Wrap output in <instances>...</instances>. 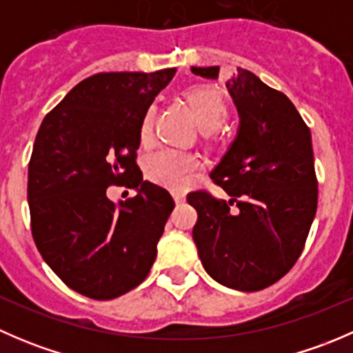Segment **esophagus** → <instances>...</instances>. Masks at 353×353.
Wrapping results in <instances>:
<instances>
[{"label":"esophagus","instance_id":"34e87169","mask_svg":"<svg viewBox=\"0 0 353 353\" xmlns=\"http://www.w3.org/2000/svg\"><path fill=\"white\" fill-rule=\"evenodd\" d=\"M172 198H174V201L177 203V205H181V203L186 201V194L181 193V191H174V193H172Z\"/></svg>","mask_w":353,"mask_h":353}]
</instances>
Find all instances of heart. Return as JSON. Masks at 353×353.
Instances as JSON below:
<instances>
[{"instance_id":"obj_1","label":"heart","mask_w":353,"mask_h":353,"mask_svg":"<svg viewBox=\"0 0 353 353\" xmlns=\"http://www.w3.org/2000/svg\"><path fill=\"white\" fill-rule=\"evenodd\" d=\"M184 101L188 102L199 128L206 133L215 131L222 126L229 114V102L222 88L216 85L201 83L186 88L183 92ZM155 119V105H148L140 121L138 137L143 145L152 141ZM201 169V160L190 152L176 150V148H162L155 152L145 162V174L152 183L170 190H183L191 183L198 170Z\"/></svg>"}]
</instances>
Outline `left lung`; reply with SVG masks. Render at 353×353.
Wrapping results in <instances>:
<instances>
[{"instance_id":"left-lung-1","label":"left lung","mask_w":353,"mask_h":353,"mask_svg":"<svg viewBox=\"0 0 353 353\" xmlns=\"http://www.w3.org/2000/svg\"><path fill=\"white\" fill-rule=\"evenodd\" d=\"M219 70L191 68L203 78H216ZM227 90L239 131L210 176L230 199L194 191L188 203L198 212L193 239L206 273L234 290L256 292L290 272L314 220L311 131L290 99L251 71L237 68Z\"/></svg>"}]
</instances>
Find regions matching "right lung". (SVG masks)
<instances>
[{
  "instance_id": "right-lung-1",
  "label": "right lung",
  "mask_w": 353,
  "mask_h": 353,
  "mask_svg": "<svg viewBox=\"0 0 353 353\" xmlns=\"http://www.w3.org/2000/svg\"><path fill=\"white\" fill-rule=\"evenodd\" d=\"M176 68L85 78L42 121L28 162L32 237L52 272L85 297L109 301L138 287L174 210L169 191L137 165L140 121ZM109 185L134 187L119 205Z\"/></svg>"
}]
</instances>
